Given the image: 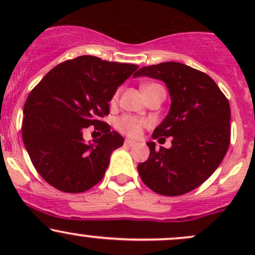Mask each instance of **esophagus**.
Segmentation results:
<instances>
[{
  "mask_svg": "<svg viewBox=\"0 0 255 255\" xmlns=\"http://www.w3.org/2000/svg\"><path fill=\"white\" fill-rule=\"evenodd\" d=\"M125 145H126V146H129V147H131V146L135 145V142L131 141V140H129V139H126V140H125Z\"/></svg>",
  "mask_w": 255,
  "mask_h": 255,
  "instance_id": "34e87169",
  "label": "esophagus"
}]
</instances>
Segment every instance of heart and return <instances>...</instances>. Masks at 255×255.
Masks as SVG:
<instances>
[{
    "instance_id": "1",
    "label": "heart",
    "mask_w": 255,
    "mask_h": 255,
    "mask_svg": "<svg viewBox=\"0 0 255 255\" xmlns=\"http://www.w3.org/2000/svg\"><path fill=\"white\" fill-rule=\"evenodd\" d=\"M153 85H156V84L145 85V86H142V90L147 89V87H150V86H153ZM118 96H119V93H115V96H114V98H113V102L116 101ZM147 125H148V122L146 121V120L137 119V118H135V116H130V115L121 116V118L116 120V122H115L116 128H118V129L121 131L122 134H125V135L130 136V137L139 136L140 134H141L142 129H144Z\"/></svg>"
}]
</instances>
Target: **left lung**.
<instances>
[{"mask_svg": "<svg viewBox=\"0 0 255 255\" xmlns=\"http://www.w3.org/2000/svg\"><path fill=\"white\" fill-rule=\"evenodd\" d=\"M162 80L170 95L168 115L152 139L172 136L171 147L156 150L137 165L148 188L176 197L193 191L215 172L230 144V105L217 84L205 73L178 62L142 67L134 74Z\"/></svg>", "mask_w": 255, "mask_h": 255, "instance_id": "obj_1", "label": "left lung"}]
</instances>
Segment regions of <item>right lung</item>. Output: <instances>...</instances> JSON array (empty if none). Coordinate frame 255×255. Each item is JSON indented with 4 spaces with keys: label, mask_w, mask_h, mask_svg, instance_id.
<instances>
[{
    "label": "right lung",
    "mask_w": 255,
    "mask_h": 255,
    "mask_svg": "<svg viewBox=\"0 0 255 255\" xmlns=\"http://www.w3.org/2000/svg\"><path fill=\"white\" fill-rule=\"evenodd\" d=\"M137 68L84 55L57 64L31 91L22 140L32 164L49 184L81 193L103 178L111 153L125 139L101 119L109 115L118 87ZM91 125L104 134L87 144L82 133Z\"/></svg>",
    "instance_id": "right-lung-1"
}]
</instances>
